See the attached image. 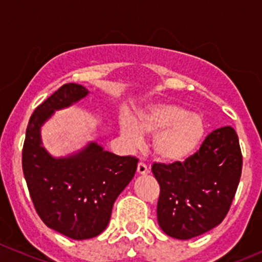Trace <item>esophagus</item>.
Returning <instances> with one entry per match:
<instances>
[{"label": "esophagus", "mask_w": 262, "mask_h": 262, "mask_svg": "<svg viewBox=\"0 0 262 262\" xmlns=\"http://www.w3.org/2000/svg\"><path fill=\"white\" fill-rule=\"evenodd\" d=\"M137 173H138V174H142V176L147 174L148 173L147 165L143 164V163H138V165H137Z\"/></svg>", "instance_id": "1"}]
</instances>
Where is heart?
Wrapping results in <instances>:
<instances>
[{
  "mask_svg": "<svg viewBox=\"0 0 262 262\" xmlns=\"http://www.w3.org/2000/svg\"><path fill=\"white\" fill-rule=\"evenodd\" d=\"M120 132L132 146L142 142V136H154V156L165 164H178L198 150L204 138L205 124L200 115L187 112L182 104L156 102L143 107L134 121L123 119Z\"/></svg>",
  "mask_w": 262,
  "mask_h": 262,
  "instance_id": "heart-1",
  "label": "heart"
}]
</instances>
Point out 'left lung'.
I'll return each instance as SVG.
<instances>
[{
    "instance_id": "1",
    "label": "left lung",
    "mask_w": 262,
    "mask_h": 262,
    "mask_svg": "<svg viewBox=\"0 0 262 262\" xmlns=\"http://www.w3.org/2000/svg\"><path fill=\"white\" fill-rule=\"evenodd\" d=\"M242 164L239 139L231 126L209 133L199 151L183 163H154L152 173L160 185L161 230L187 241L221 224L235 196Z\"/></svg>"
}]
</instances>
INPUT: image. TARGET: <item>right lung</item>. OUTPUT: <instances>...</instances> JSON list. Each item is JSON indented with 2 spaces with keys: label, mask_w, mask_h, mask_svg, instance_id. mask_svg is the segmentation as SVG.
Returning <instances> with one entry per match:
<instances>
[{
  "label": "right lung",
  "mask_w": 262,
  "mask_h": 262,
  "mask_svg": "<svg viewBox=\"0 0 262 262\" xmlns=\"http://www.w3.org/2000/svg\"><path fill=\"white\" fill-rule=\"evenodd\" d=\"M89 94L79 84H64L40 104L29 119L21 164L27 186L43 224L71 239L99 235L108 225L114 203L137 170L138 159L117 156L97 142L64 158L42 146L41 126L58 110Z\"/></svg>",
  "instance_id": "add662e5"
}]
</instances>
